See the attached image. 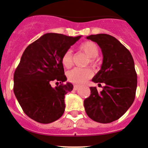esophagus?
<instances>
[{"mask_svg":"<svg viewBox=\"0 0 148 148\" xmlns=\"http://www.w3.org/2000/svg\"><path fill=\"white\" fill-rule=\"evenodd\" d=\"M73 89H74V90H77V89H78V85H74V86H73Z\"/></svg>","mask_w":148,"mask_h":148,"instance_id":"1","label":"esophagus"}]
</instances>
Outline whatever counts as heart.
Segmentation results:
<instances>
[{
	"label": "heart",
	"mask_w": 148,
	"mask_h": 148,
	"mask_svg": "<svg viewBox=\"0 0 148 148\" xmlns=\"http://www.w3.org/2000/svg\"><path fill=\"white\" fill-rule=\"evenodd\" d=\"M79 49L91 58L89 62L92 65L95 64L96 58L99 54L98 46L93 42L87 41L80 45ZM62 64L65 67L69 68L73 64V54L70 50L64 53L62 59ZM93 75L92 70L89 68H78L75 67L67 73V78L69 81L75 84H83Z\"/></svg>",
	"instance_id": "b5f03b06"
}]
</instances>
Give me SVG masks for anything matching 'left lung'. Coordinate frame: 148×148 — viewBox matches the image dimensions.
Here are the masks:
<instances>
[{"label":"left lung","mask_w":148,"mask_h":148,"mask_svg":"<svg viewBox=\"0 0 148 148\" xmlns=\"http://www.w3.org/2000/svg\"><path fill=\"white\" fill-rule=\"evenodd\" d=\"M102 51L101 69L92 81L103 84V90L90 87V95L84 101L85 111L94 121L109 123L120 118L134 103L137 86L134 62L130 51L116 38L106 34L86 36Z\"/></svg>","instance_id":"left-lung-1"}]
</instances>
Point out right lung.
I'll return each mask as SVG.
<instances>
[{"label":"right lung","instance_id":"obj_1","mask_svg":"<svg viewBox=\"0 0 148 148\" xmlns=\"http://www.w3.org/2000/svg\"><path fill=\"white\" fill-rule=\"evenodd\" d=\"M80 38L45 34L24 51L14 74V93L23 112L32 120L47 124L64 114V95L73 90V85L64 83L67 77L62 59ZM53 81L58 84L54 88L51 86Z\"/></svg>","mask_w":148,"mask_h":148}]
</instances>
